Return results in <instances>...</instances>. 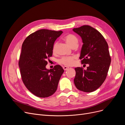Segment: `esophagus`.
I'll list each match as a JSON object with an SVG mask.
<instances>
[{
	"mask_svg": "<svg viewBox=\"0 0 125 125\" xmlns=\"http://www.w3.org/2000/svg\"><path fill=\"white\" fill-rule=\"evenodd\" d=\"M63 69H64V70H67V69L69 68V67H67V66H63Z\"/></svg>",
	"mask_w": 125,
	"mask_h": 125,
	"instance_id": "34e87169",
	"label": "esophagus"
}]
</instances>
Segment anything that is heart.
Wrapping results in <instances>:
<instances>
[{
	"mask_svg": "<svg viewBox=\"0 0 125 125\" xmlns=\"http://www.w3.org/2000/svg\"><path fill=\"white\" fill-rule=\"evenodd\" d=\"M64 40L70 47H73L74 45H78V41L77 38L73 34H68L65 36ZM58 42H55L52 47V52H56L57 51ZM75 57H64L59 60L60 63L63 64L65 66H70L74 64Z\"/></svg>",
	"mask_w": 125,
	"mask_h": 125,
	"instance_id": "heart-1",
	"label": "heart"
}]
</instances>
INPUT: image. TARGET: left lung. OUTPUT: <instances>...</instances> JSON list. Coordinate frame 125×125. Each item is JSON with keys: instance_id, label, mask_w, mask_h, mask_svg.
Masks as SVG:
<instances>
[{"instance_id": "1", "label": "left lung", "mask_w": 125, "mask_h": 125, "mask_svg": "<svg viewBox=\"0 0 125 125\" xmlns=\"http://www.w3.org/2000/svg\"><path fill=\"white\" fill-rule=\"evenodd\" d=\"M73 30L82 39V63L89 65L87 70L75 68L74 83L78 90L92 92L99 88L106 77L111 62L108 45L100 33L90 26L83 25Z\"/></svg>"}]
</instances>
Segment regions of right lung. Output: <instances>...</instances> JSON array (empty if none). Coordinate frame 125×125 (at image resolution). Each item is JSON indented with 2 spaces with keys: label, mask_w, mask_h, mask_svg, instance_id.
Here are the masks:
<instances>
[{
  "label": "right lung",
  "mask_w": 125,
  "mask_h": 125,
  "mask_svg": "<svg viewBox=\"0 0 125 125\" xmlns=\"http://www.w3.org/2000/svg\"><path fill=\"white\" fill-rule=\"evenodd\" d=\"M63 32L41 29L29 35L24 41L19 66L26 87L38 97L55 93L64 69L59 65L46 68L47 59L52 57L56 39Z\"/></svg>",
  "instance_id": "add662e5"
}]
</instances>
